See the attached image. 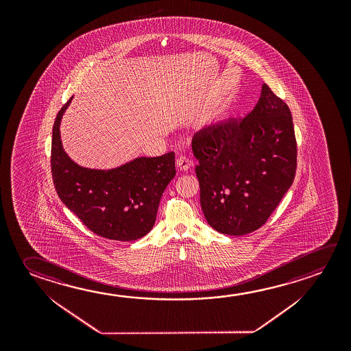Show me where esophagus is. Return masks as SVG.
I'll list each match as a JSON object with an SVG mask.
<instances>
[{"label":"esophagus","mask_w":351,"mask_h":351,"mask_svg":"<svg viewBox=\"0 0 351 351\" xmlns=\"http://www.w3.org/2000/svg\"><path fill=\"white\" fill-rule=\"evenodd\" d=\"M176 165H178V170L186 171V170H189V167L192 165V160L189 159L186 156H180L178 159H176Z\"/></svg>","instance_id":"obj_1"}]
</instances>
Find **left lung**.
I'll list each match as a JSON object with an SVG mask.
<instances>
[{
	"label": "left lung",
	"instance_id": "left-lung-1",
	"mask_svg": "<svg viewBox=\"0 0 351 351\" xmlns=\"http://www.w3.org/2000/svg\"><path fill=\"white\" fill-rule=\"evenodd\" d=\"M192 150L202 210L225 235H247L265 225L296 173L293 116L265 83L251 112L195 133Z\"/></svg>",
	"mask_w": 351,
	"mask_h": 351
}]
</instances>
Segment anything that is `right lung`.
Here are the masks:
<instances>
[{
	"mask_svg": "<svg viewBox=\"0 0 351 351\" xmlns=\"http://www.w3.org/2000/svg\"><path fill=\"white\" fill-rule=\"evenodd\" d=\"M71 99L52 127L50 160L58 197L94 234L116 241L138 240L156 223L161 195L176 173L175 153L142 156L108 171L78 167L60 138V121Z\"/></svg>",
	"mask_w": 351,
	"mask_h": 351,
	"instance_id": "1",
	"label": "right lung"
}]
</instances>
